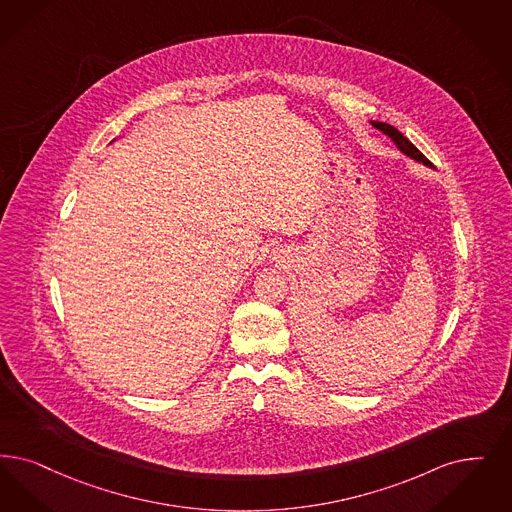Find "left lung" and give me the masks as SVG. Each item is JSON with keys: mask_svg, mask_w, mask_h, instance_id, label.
I'll use <instances>...</instances> for the list:
<instances>
[{"mask_svg": "<svg viewBox=\"0 0 512 512\" xmlns=\"http://www.w3.org/2000/svg\"><path fill=\"white\" fill-rule=\"evenodd\" d=\"M371 125L375 127V129H379V131H383L387 137H390V141L396 144V148L402 152V154H406L408 158L411 160H415V162H419V164L427 165V167H432L429 160L413 146V143H409L408 139L396 129V127H392L390 123L383 122H371Z\"/></svg>", "mask_w": 512, "mask_h": 512, "instance_id": "obj_1", "label": "left lung"}]
</instances>
